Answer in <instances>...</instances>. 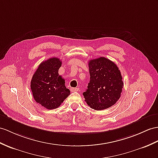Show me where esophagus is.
I'll return each mask as SVG.
<instances>
[{"mask_svg":"<svg viewBox=\"0 0 158 158\" xmlns=\"http://www.w3.org/2000/svg\"><path fill=\"white\" fill-rule=\"evenodd\" d=\"M70 90L72 92H76V91H78L79 88H72Z\"/></svg>","mask_w":158,"mask_h":158,"instance_id":"esophagus-1","label":"esophagus"}]
</instances>
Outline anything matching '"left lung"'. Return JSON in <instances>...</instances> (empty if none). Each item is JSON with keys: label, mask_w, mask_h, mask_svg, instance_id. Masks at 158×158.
<instances>
[{"label": "left lung", "mask_w": 158, "mask_h": 158, "mask_svg": "<svg viewBox=\"0 0 158 158\" xmlns=\"http://www.w3.org/2000/svg\"><path fill=\"white\" fill-rule=\"evenodd\" d=\"M90 82L83 93L90 108L101 110L112 106L121 97L123 82L113 61L101 57L88 62Z\"/></svg>", "instance_id": "left-lung-1"}]
</instances>
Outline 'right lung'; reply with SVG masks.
<instances>
[{
    "instance_id": "right-lung-1",
    "label": "right lung",
    "mask_w": 158,
    "mask_h": 158,
    "mask_svg": "<svg viewBox=\"0 0 158 158\" xmlns=\"http://www.w3.org/2000/svg\"><path fill=\"white\" fill-rule=\"evenodd\" d=\"M61 61L52 57L41 62L32 77L31 89L37 103L47 109H54L70 94L65 80L59 75Z\"/></svg>"
}]
</instances>
